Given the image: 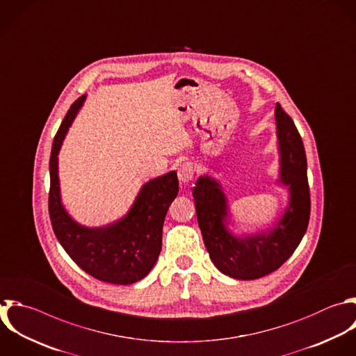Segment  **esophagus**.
I'll list each match as a JSON object with an SVG mask.
<instances>
[{
  "label": "esophagus",
  "mask_w": 356,
  "mask_h": 356,
  "mask_svg": "<svg viewBox=\"0 0 356 356\" xmlns=\"http://www.w3.org/2000/svg\"><path fill=\"white\" fill-rule=\"evenodd\" d=\"M178 172V179L182 182V184H189L193 178V174H195V170H193V165L191 163H184L178 167L177 170Z\"/></svg>",
  "instance_id": "34e87169"
}]
</instances>
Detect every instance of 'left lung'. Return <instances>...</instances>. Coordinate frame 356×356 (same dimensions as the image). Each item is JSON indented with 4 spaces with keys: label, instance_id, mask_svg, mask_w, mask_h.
<instances>
[{
    "label": "left lung",
    "instance_id": "1",
    "mask_svg": "<svg viewBox=\"0 0 356 356\" xmlns=\"http://www.w3.org/2000/svg\"><path fill=\"white\" fill-rule=\"evenodd\" d=\"M278 147L277 185L286 188L288 203L266 228L236 234L222 185L214 177L200 175L192 191L197 222L209 256L225 275L256 280L277 270L298 248L310 216L307 165L300 135L280 104L274 110Z\"/></svg>",
    "mask_w": 356,
    "mask_h": 356
}]
</instances>
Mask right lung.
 Wrapping results in <instances>:
<instances>
[{
    "instance_id": "add662e5",
    "label": "right lung",
    "mask_w": 356,
    "mask_h": 356,
    "mask_svg": "<svg viewBox=\"0 0 356 356\" xmlns=\"http://www.w3.org/2000/svg\"><path fill=\"white\" fill-rule=\"evenodd\" d=\"M85 102L86 95L71 106L53 142L49 196L51 225L61 246L83 271L104 282L134 284L150 273L161 252L164 218L178 195L177 172L170 171L143 184L121 218L102 227L78 222L61 199L58 154Z\"/></svg>"
}]
</instances>
